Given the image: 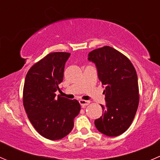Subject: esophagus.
Segmentation results:
<instances>
[{
	"label": "esophagus",
	"instance_id": "esophagus-1",
	"mask_svg": "<svg viewBox=\"0 0 160 160\" xmlns=\"http://www.w3.org/2000/svg\"><path fill=\"white\" fill-rule=\"evenodd\" d=\"M79 102H80V105L82 106V107H86V106H88V104H90V101H84V100H80V101H79Z\"/></svg>",
	"mask_w": 160,
	"mask_h": 160
}]
</instances>
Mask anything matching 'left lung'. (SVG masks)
Listing matches in <instances>:
<instances>
[{"label": "left lung", "instance_id": "8db88e82", "mask_svg": "<svg viewBox=\"0 0 160 160\" xmlns=\"http://www.w3.org/2000/svg\"><path fill=\"white\" fill-rule=\"evenodd\" d=\"M88 59L94 62L98 78L105 86L106 106L94 121L97 129L108 136L122 135L130 127L139 102L138 77L128 58L110 46L89 52Z\"/></svg>", "mask_w": 160, "mask_h": 160}]
</instances>
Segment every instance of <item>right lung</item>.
I'll return each instance as SVG.
<instances>
[{"instance_id": "obj_1", "label": "right lung", "mask_w": 160, "mask_h": 160, "mask_svg": "<svg viewBox=\"0 0 160 160\" xmlns=\"http://www.w3.org/2000/svg\"><path fill=\"white\" fill-rule=\"evenodd\" d=\"M70 53L51 52L34 64L25 77L23 105L35 130L46 138L61 139L73 128L80 104L58 95L63 80L65 63Z\"/></svg>"}]
</instances>
